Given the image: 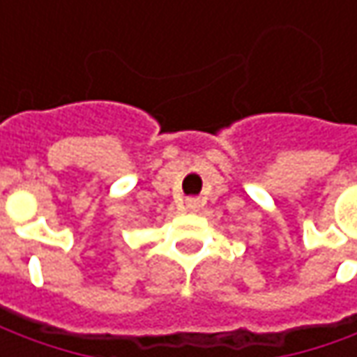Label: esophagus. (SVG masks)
<instances>
[{
	"label": "esophagus",
	"instance_id": "1",
	"mask_svg": "<svg viewBox=\"0 0 357 357\" xmlns=\"http://www.w3.org/2000/svg\"><path fill=\"white\" fill-rule=\"evenodd\" d=\"M186 208H188V211H199L200 200L199 199H188L186 200Z\"/></svg>",
	"mask_w": 357,
	"mask_h": 357
}]
</instances>
